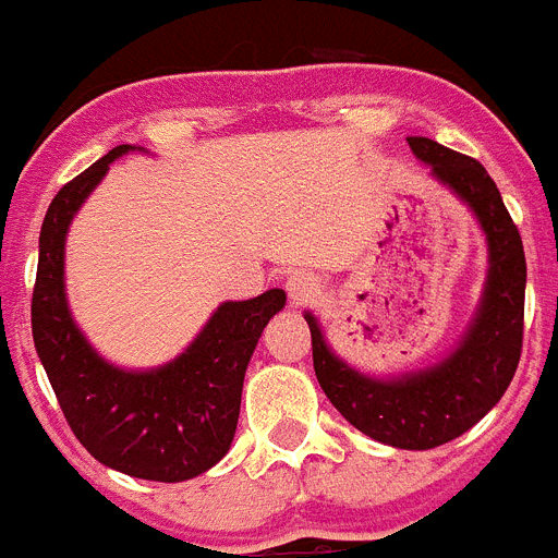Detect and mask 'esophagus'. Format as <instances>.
<instances>
[{"mask_svg":"<svg viewBox=\"0 0 558 558\" xmlns=\"http://www.w3.org/2000/svg\"><path fill=\"white\" fill-rule=\"evenodd\" d=\"M288 295L293 307H310L322 299V284L310 274H293L288 279Z\"/></svg>","mask_w":558,"mask_h":558,"instance_id":"1","label":"esophagus"}]
</instances>
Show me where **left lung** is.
<instances>
[{"label":"left lung","instance_id":"obj_1","mask_svg":"<svg viewBox=\"0 0 558 558\" xmlns=\"http://www.w3.org/2000/svg\"><path fill=\"white\" fill-rule=\"evenodd\" d=\"M408 145L430 167L433 179L475 211L486 234L489 274L470 329L436 366L379 379L343 363L327 347L315 315L304 313V318L313 335L315 377L340 416L388 447L433 450L477 425L514 377L525 315V251L500 190L481 161L427 136H408Z\"/></svg>","mask_w":558,"mask_h":558}]
</instances>
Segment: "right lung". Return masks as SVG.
I'll return each mask as SVG.
<instances>
[{"mask_svg":"<svg viewBox=\"0 0 558 558\" xmlns=\"http://www.w3.org/2000/svg\"><path fill=\"white\" fill-rule=\"evenodd\" d=\"M128 150L136 147L108 150L49 204L38 236L33 340L69 427L97 461L142 481L179 483L229 452L245 368L288 295L274 288L248 302H223L198 338L159 368L128 372L102 360L69 313L63 245L83 201Z\"/></svg>","mask_w":558,"mask_h":558,"instance_id":"1","label":"right lung"}]
</instances>
